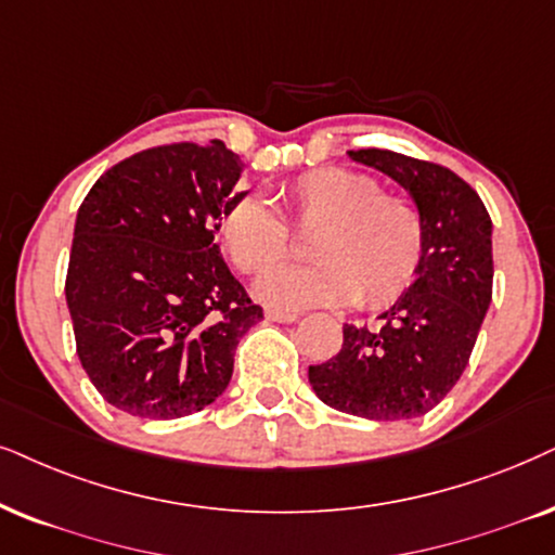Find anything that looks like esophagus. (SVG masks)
<instances>
[{
    "instance_id": "esophagus-1",
    "label": "esophagus",
    "mask_w": 555,
    "mask_h": 555,
    "mask_svg": "<svg viewBox=\"0 0 555 555\" xmlns=\"http://www.w3.org/2000/svg\"><path fill=\"white\" fill-rule=\"evenodd\" d=\"M266 320H271V322H286V325H289V322H297V320H299V314L282 312V310H266Z\"/></svg>"
}]
</instances>
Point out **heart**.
I'll return each instance as SVG.
<instances>
[{"instance_id": "obj_1", "label": "heart", "mask_w": 555, "mask_h": 555, "mask_svg": "<svg viewBox=\"0 0 555 555\" xmlns=\"http://www.w3.org/2000/svg\"><path fill=\"white\" fill-rule=\"evenodd\" d=\"M286 220L312 237L310 269L266 276L258 294L279 307L353 305L369 310L397 301L415 282L425 225L402 194L382 192L376 177L343 166L301 173L276 192ZM261 196H241L222 215L220 237L243 273L261 276L292 256V230Z\"/></svg>"}]
</instances>
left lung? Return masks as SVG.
<instances>
[{
  "mask_svg": "<svg viewBox=\"0 0 555 555\" xmlns=\"http://www.w3.org/2000/svg\"><path fill=\"white\" fill-rule=\"evenodd\" d=\"M399 181L425 225L415 284L382 327L343 325L338 356L310 366V384L333 410L366 420H410L455 387L492 301V220L479 194L451 168L395 151H348Z\"/></svg>",
  "mask_w": 555,
  "mask_h": 555,
  "instance_id": "1",
  "label": "left lung"
}]
</instances>
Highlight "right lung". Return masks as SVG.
Instances as JSON below:
<instances>
[{
  "instance_id": "obj_1",
  "label": "right lung",
  "mask_w": 555,
  "mask_h": 555,
  "mask_svg": "<svg viewBox=\"0 0 555 555\" xmlns=\"http://www.w3.org/2000/svg\"><path fill=\"white\" fill-rule=\"evenodd\" d=\"M243 160L222 140L168 143L96 179L76 215L66 273L76 353L96 391L135 417L205 410L263 310L215 243Z\"/></svg>"
}]
</instances>
